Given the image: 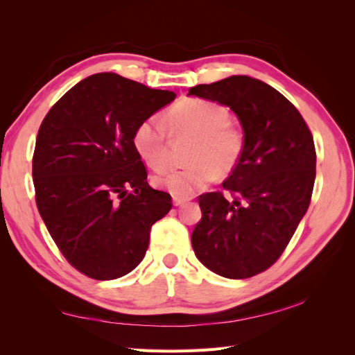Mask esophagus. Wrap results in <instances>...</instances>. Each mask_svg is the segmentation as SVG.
<instances>
[{
    "instance_id": "1",
    "label": "esophagus",
    "mask_w": 355,
    "mask_h": 355,
    "mask_svg": "<svg viewBox=\"0 0 355 355\" xmlns=\"http://www.w3.org/2000/svg\"><path fill=\"white\" fill-rule=\"evenodd\" d=\"M189 201V198H183V197H173V205L175 206H183Z\"/></svg>"
}]
</instances>
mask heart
Wrapping results in <instances>:
<instances>
[{
	"mask_svg": "<svg viewBox=\"0 0 355 355\" xmlns=\"http://www.w3.org/2000/svg\"><path fill=\"white\" fill-rule=\"evenodd\" d=\"M168 122L178 137L193 139L189 153L192 164L155 177V184L175 197H191L223 173L236 168L244 150V139L230 126V112L223 105L206 99H187L175 105ZM134 146L155 171L171 166L169 128L163 116L143 120L134 131Z\"/></svg>",
	"mask_w": 355,
	"mask_h": 355,
	"instance_id": "heart-1",
	"label": "heart"
}]
</instances>
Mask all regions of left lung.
Returning <instances> with one entry per match:
<instances>
[{
  "instance_id": "1",
  "label": "left lung",
  "mask_w": 355,
  "mask_h": 355,
  "mask_svg": "<svg viewBox=\"0 0 355 355\" xmlns=\"http://www.w3.org/2000/svg\"><path fill=\"white\" fill-rule=\"evenodd\" d=\"M189 94L227 105L244 131L243 155L223 183L232 200L220 191L200 195L193 252L220 276H256L281 258L310 206L313 134L297 108L259 79L230 76Z\"/></svg>"
}]
</instances>
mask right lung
<instances>
[{
    "instance_id": "1",
    "label": "right lung",
    "mask_w": 355,
    "mask_h": 355,
    "mask_svg": "<svg viewBox=\"0 0 355 355\" xmlns=\"http://www.w3.org/2000/svg\"><path fill=\"white\" fill-rule=\"evenodd\" d=\"M175 99L116 73L69 89L44 117L32 175L40 215L71 267L97 281L139 266L150 227L172 209L169 193L146 182L134 131Z\"/></svg>"
}]
</instances>
